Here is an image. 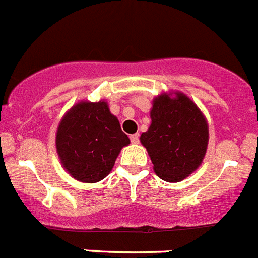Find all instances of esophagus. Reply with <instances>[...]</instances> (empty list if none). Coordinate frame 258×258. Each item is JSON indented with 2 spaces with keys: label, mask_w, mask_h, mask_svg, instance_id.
<instances>
[{
  "label": "esophagus",
  "mask_w": 258,
  "mask_h": 258,
  "mask_svg": "<svg viewBox=\"0 0 258 258\" xmlns=\"http://www.w3.org/2000/svg\"><path fill=\"white\" fill-rule=\"evenodd\" d=\"M131 141H132V143L137 145V143L140 142V136H138V134H132V136H131Z\"/></svg>",
  "instance_id": "obj_1"
}]
</instances>
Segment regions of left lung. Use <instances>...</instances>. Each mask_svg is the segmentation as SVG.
Masks as SVG:
<instances>
[{
    "label": "left lung",
    "instance_id": "1",
    "mask_svg": "<svg viewBox=\"0 0 258 258\" xmlns=\"http://www.w3.org/2000/svg\"><path fill=\"white\" fill-rule=\"evenodd\" d=\"M151 124L141 134L163 181L179 182L202 165L209 141V127L197 103L182 92L161 93L152 101Z\"/></svg>",
    "mask_w": 258,
    "mask_h": 258
}]
</instances>
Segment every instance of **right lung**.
<instances>
[{
	"instance_id": "add662e5",
	"label": "right lung",
	"mask_w": 258,
	"mask_h": 258,
	"mask_svg": "<svg viewBox=\"0 0 258 258\" xmlns=\"http://www.w3.org/2000/svg\"><path fill=\"white\" fill-rule=\"evenodd\" d=\"M129 143L104 99L74 104L61 117L55 136L61 166L84 183L106 178L121 149Z\"/></svg>"
}]
</instances>
